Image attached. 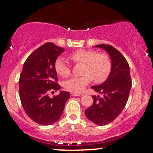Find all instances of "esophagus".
I'll return each instance as SVG.
<instances>
[{"instance_id": "1", "label": "esophagus", "mask_w": 153, "mask_h": 153, "mask_svg": "<svg viewBox=\"0 0 153 153\" xmlns=\"http://www.w3.org/2000/svg\"><path fill=\"white\" fill-rule=\"evenodd\" d=\"M82 96V94H73V93H71V96Z\"/></svg>"}]
</instances>
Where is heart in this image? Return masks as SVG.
Instances as JSON below:
<instances>
[{"mask_svg":"<svg viewBox=\"0 0 153 153\" xmlns=\"http://www.w3.org/2000/svg\"><path fill=\"white\" fill-rule=\"evenodd\" d=\"M73 62L83 65L82 77L73 78L64 82V87L68 91L73 94H80L85 87L94 80L100 83L108 78L111 64L107 54L98 53L93 50L80 49L72 52L69 55ZM55 71L61 77L66 78L71 75V70L68 61L64 57H59L54 62Z\"/></svg>","mask_w":153,"mask_h":153,"instance_id":"b5f03b06","label":"heart"}]
</instances>
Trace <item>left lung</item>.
<instances>
[{
  "mask_svg": "<svg viewBox=\"0 0 153 153\" xmlns=\"http://www.w3.org/2000/svg\"><path fill=\"white\" fill-rule=\"evenodd\" d=\"M95 47L106 51L111 58V68L103 83L91 87L103 96H92L94 103L85 111V114L91 122L103 126L113 122L124 109L131 82L129 64L117 49L108 45H99Z\"/></svg>",
  "mask_w": 153,
  "mask_h": 153,
  "instance_id": "1",
  "label": "left lung"
}]
</instances>
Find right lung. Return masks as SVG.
<instances>
[{
    "mask_svg": "<svg viewBox=\"0 0 153 153\" xmlns=\"http://www.w3.org/2000/svg\"><path fill=\"white\" fill-rule=\"evenodd\" d=\"M65 49L48 42L36 49L29 56L23 66L19 78V96L26 114L41 125H50L60 118L68 92L60 91L50 98L48 93L61 88L57 84L54 62Z\"/></svg>",
    "mask_w": 153,
    "mask_h": 153,
    "instance_id": "add662e5",
    "label": "right lung"
}]
</instances>
